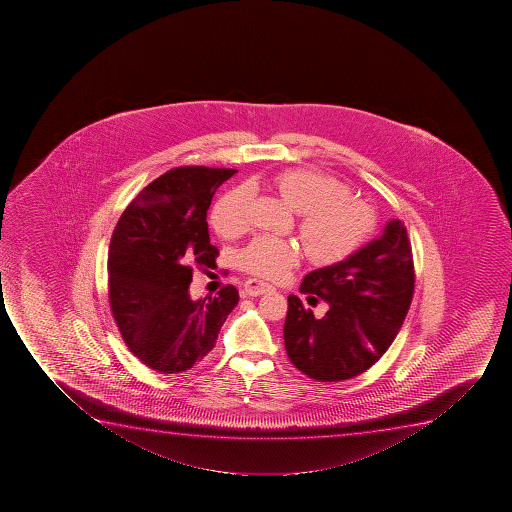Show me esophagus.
Segmentation results:
<instances>
[{
  "mask_svg": "<svg viewBox=\"0 0 512 512\" xmlns=\"http://www.w3.org/2000/svg\"><path fill=\"white\" fill-rule=\"evenodd\" d=\"M243 289H245V293H247L248 296H259L269 293V291H272L274 288H272L271 284L262 283L259 279H248V281H245V284H243Z\"/></svg>",
  "mask_w": 512,
  "mask_h": 512,
  "instance_id": "obj_1",
  "label": "esophagus"
}]
</instances>
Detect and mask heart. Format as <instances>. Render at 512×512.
<instances>
[{
	"mask_svg": "<svg viewBox=\"0 0 512 512\" xmlns=\"http://www.w3.org/2000/svg\"><path fill=\"white\" fill-rule=\"evenodd\" d=\"M284 202L300 214V238L308 259L317 265H336L349 259L375 229V212L363 200L349 197L343 181L315 169L296 168L272 178ZM250 190L238 187L224 193L212 209V224L221 236L247 228ZM300 259L298 248L274 236H259L240 253L245 271L264 279H283Z\"/></svg>",
	"mask_w": 512,
	"mask_h": 512,
	"instance_id": "b5f03b06",
	"label": "heart"
}]
</instances>
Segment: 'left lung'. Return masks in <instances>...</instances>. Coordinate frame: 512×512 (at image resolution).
<instances>
[{"instance_id": "1", "label": "left lung", "mask_w": 512, "mask_h": 512, "mask_svg": "<svg viewBox=\"0 0 512 512\" xmlns=\"http://www.w3.org/2000/svg\"><path fill=\"white\" fill-rule=\"evenodd\" d=\"M415 289L408 231L399 219L385 224L341 264L308 272L300 291L329 305L322 319L288 298L284 346L300 372L320 382L351 379L372 367L403 325Z\"/></svg>"}]
</instances>
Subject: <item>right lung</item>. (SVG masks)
Instances as JSON below:
<instances>
[{
  "label": "right lung",
  "mask_w": 512,
  "mask_h": 512,
  "mask_svg": "<svg viewBox=\"0 0 512 512\" xmlns=\"http://www.w3.org/2000/svg\"><path fill=\"white\" fill-rule=\"evenodd\" d=\"M236 169L168 171L130 202L109 243V303L128 349L161 373H180L216 346L240 300L235 286L193 300L192 265L209 267L217 248L207 211Z\"/></svg>",
  "instance_id": "add662e5"
}]
</instances>
